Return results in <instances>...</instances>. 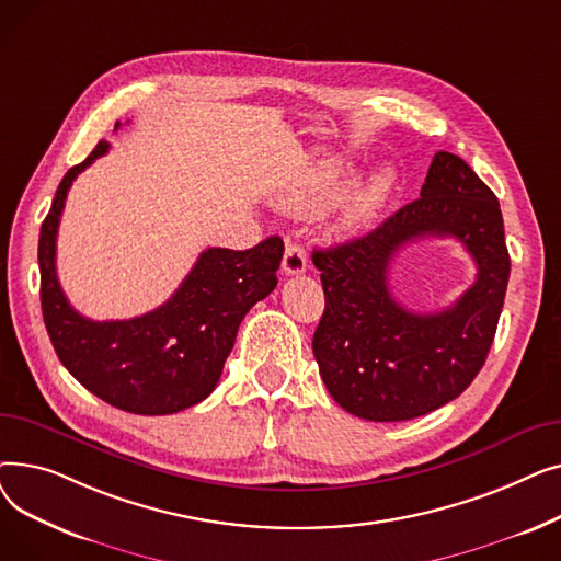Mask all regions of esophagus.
<instances>
[{
  "label": "esophagus",
  "mask_w": 561,
  "mask_h": 561,
  "mask_svg": "<svg viewBox=\"0 0 561 561\" xmlns=\"http://www.w3.org/2000/svg\"><path fill=\"white\" fill-rule=\"evenodd\" d=\"M282 268H284L286 275H302L307 271V252L300 243L286 241Z\"/></svg>",
  "instance_id": "34e87169"
}]
</instances>
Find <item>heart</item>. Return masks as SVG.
<instances>
[{
  "instance_id": "heart-1",
  "label": "heart",
  "mask_w": 561,
  "mask_h": 561,
  "mask_svg": "<svg viewBox=\"0 0 561 561\" xmlns=\"http://www.w3.org/2000/svg\"><path fill=\"white\" fill-rule=\"evenodd\" d=\"M393 172L391 170H379L377 174L370 176V182L357 193V197L352 199V204L347 206V222L350 225H364L368 222L379 209L381 204L387 202V197L393 191ZM339 191V180H322L320 184H316L309 193L293 197L290 206L298 211H318L322 206H328Z\"/></svg>"
}]
</instances>
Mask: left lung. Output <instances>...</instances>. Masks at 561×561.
<instances>
[{"label": "left lung", "mask_w": 561, "mask_h": 561, "mask_svg": "<svg viewBox=\"0 0 561 561\" xmlns=\"http://www.w3.org/2000/svg\"><path fill=\"white\" fill-rule=\"evenodd\" d=\"M425 234L457 238L479 265L474 286L432 314L407 310L388 288L392 256ZM311 259L325 290L313 355L345 411L375 423L409 421L470 387L503 311L510 252L497 197L463 159L436 152L419 199Z\"/></svg>", "instance_id": "8db88e82"}]
</instances>
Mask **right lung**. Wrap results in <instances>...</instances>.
Returning a JSON list of instances; mask_svg holds the SVG:
<instances>
[{
	"mask_svg": "<svg viewBox=\"0 0 561 561\" xmlns=\"http://www.w3.org/2000/svg\"><path fill=\"white\" fill-rule=\"evenodd\" d=\"M106 152L108 142L100 140L66 172L43 220V320L58 359L81 387L129 414H176L216 389L241 320L277 286L284 243L271 236L243 252L204 250L172 298L150 313L104 322L81 316L56 277V233L77 174Z\"/></svg>",
	"mask_w": 561,
	"mask_h": 561,
	"instance_id": "add662e5",
	"label": "right lung"
}]
</instances>
